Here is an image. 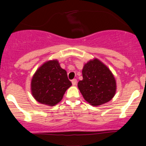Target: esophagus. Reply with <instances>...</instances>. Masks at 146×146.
I'll return each instance as SVG.
<instances>
[{
  "label": "esophagus",
  "instance_id": "1",
  "mask_svg": "<svg viewBox=\"0 0 146 146\" xmlns=\"http://www.w3.org/2000/svg\"><path fill=\"white\" fill-rule=\"evenodd\" d=\"M72 85H73V86L76 85L77 80H76V79H73L72 80Z\"/></svg>",
  "mask_w": 146,
  "mask_h": 146
}]
</instances>
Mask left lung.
<instances>
[{
    "instance_id": "8db88e82",
    "label": "left lung",
    "mask_w": 146,
    "mask_h": 146,
    "mask_svg": "<svg viewBox=\"0 0 146 146\" xmlns=\"http://www.w3.org/2000/svg\"><path fill=\"white\" fill-rule=\"evenodd\" d=\"M83 80L78 87L85 100L98 106L111 100L116 91V82L113 74L106 66L95 58L84 66Z\"/></svg>"
}]
</instances>
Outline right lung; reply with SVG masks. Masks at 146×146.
<instances>
[{
  "label": "right lung",
  "instance_id": "add662e5",
  "mask_svg": "<svg viewBox=\"0 0 146 146\" xmlns=\"http://www.w3.org/2000/svg\"><path fill=\"white\" fill-rule=\"evenodd\" d=\"M72 83L67 72L62 68L57 60L44 63L36 71L31 80V92L36 100L53 106L62 99Z\"/></svg>",
  "mask_w": 146,
  "mask_h": 146
}]
</instances>
